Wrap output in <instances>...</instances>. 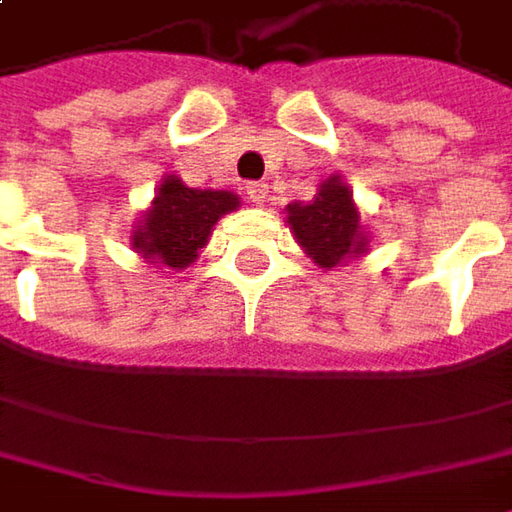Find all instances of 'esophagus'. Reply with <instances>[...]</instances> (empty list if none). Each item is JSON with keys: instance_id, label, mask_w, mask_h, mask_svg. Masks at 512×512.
<instances>
[{"instance_id": "esophagus-1", "label": "esophagus", "mask_w": 512, "mask_h": 512, "mask_svg": "<svg viewBox=\"0 0 512 512\" xmlns=\"http://www.w3.org/2000/svg\"><path fill=\"white\" fill-rule=\"evenodd\" d=\"M247 198H250L256 207H262V204H265V198H268V184H259V181L247 184Z\"/></svg>"}]
</instances>
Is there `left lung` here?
I'll use <instances>...</instances> for the list:
<instances>
[{
  "mask_svg": "<svg viewBox=\"0 0 512 512\" xmlns=\"http://www.w3.org/2000/svg\"><path fill=\"white\" fill-rule=\"evenodd\" d=\"M288 224L302 250L325 270L340 268L351 256L369 250L360 213L340 175H331L314 201L288 204Z\"/></svg>",
  "mask_w": 512,
  "mask_h": 512,
  "instance_id": "1",
  "label": "left lung"
}]
</instances>
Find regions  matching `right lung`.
I'll return each mask as SVG.
<instances>
[{"instance_id":"1","label":"right lung","mask_w":512,"mask_h":512,"mask_svg":"<svg viewBox=\"0 0 512 512\" xmlns=\"http://www.w3.org/2000/svg\"><path fill=\"white\" fill-rule=\"evenodd\" d=\"M239 207V195L227 190H192L178 175H167L152 207L132 230V247L146 262L181 270L198 259L216 221Z\"/></svg>"}]
</instances>
